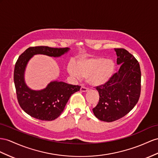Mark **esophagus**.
I'll return each mask as SVG.
<instances>
[{"instance_id":"esophagus-1","label":"esophagus","mask_w":158,"mask_h":158,"mask_svg":"<svg viewBox=\"0 0 158 158\" xmlns=\"http://www.w3.org/2000/svg\"><path fill=\"white\" fill-rule=\"evenodd\" d=\"M80 91L81 92H87L89 91V89L85 87H81L80 89Z\"/></svg>"}]
</instances>
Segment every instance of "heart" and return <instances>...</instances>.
<instances>
[{"instance_id":"1","label":"heart","mask_w":158,"mask_h":158,"mask_svg":"<svg viewBox=\"0 0 158 158\" xmlns=\"http://www.w3.org/2000/svg\"><path fill=\"white\" fill-rule=\"evenodd\" d=\"M115 64L114 60L101 56L83 57L68 66V72L73 77L80 79L86 77L91 86L99 87L107 83L114 74Z\"/></svg>"}]
</instances>
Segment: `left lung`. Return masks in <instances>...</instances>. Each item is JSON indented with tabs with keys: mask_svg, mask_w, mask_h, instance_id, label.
Returning <instances> with one entry per match:
<instances>
[{
	"mask_svg": "<svg viewBox=\"0 0 158 158\" xmlns=\"http://www.w3.org/2000/svg\"><path fill=\"white\" fill-rule=\"evenodd\" d=\"M119 71L103 85L96 87L99 101L93 112L97 118L112 122L123 118L135 107L141 91L138 61L124 48H114Z\"/></svg>",
	"mask_w": 158,
	"mask_h": 158,
	"instance_id": "obj_1",
	"label": "left lung"
}]
</instances>
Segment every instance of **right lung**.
Wrapping results in <instances>:
<instances>
[{
  "label": "right lung",
  "instance_id": "right-lung-1",
  "mask_svg": "<svg viewBox=\"0 0 158 158\" xmlns=\"http://www.w3.org/2000/svg\"><path fill=\"white\" fill-rule=\"evenodd\" d=\"M69 48L32 47L19 56L15 64L14 82L17 99L23 111L31 117L43 121H52L61 114L70 97L80 90L81 86L54 81L41 90H33L27 86L25 72L28 63L35 55L59 57Z\"/></svg>",
  "mask_w": 158,
  "mask_h": 158
}]
</instances>
